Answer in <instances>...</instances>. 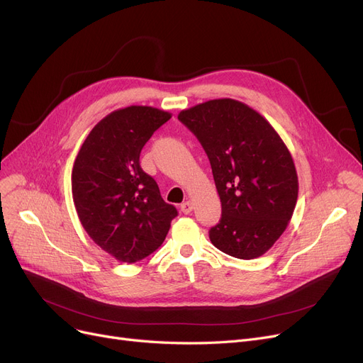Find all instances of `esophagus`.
<instances>
[{"mask_svg":"<svg viewBox=\"0 0 363 363\" xmlns=\"http://www.w3.org/2000/svg\"><path fill=\"white\" fill-rule=\"evenodd\" d=\"M193 208H194V204H193L191 201H185V203H182V204H181V212H182V213H185V215L191 213V212H193Z\"/></svg>","mask_w":363,"mask_h":363,"instance_id":"34e87169","label":"esophagus"}]
</instances>
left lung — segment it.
<instances>
[{
	"instance_id": "1",
	"label": "left lung",
	"mask_w": 363,
	"mask_h": 363,
	"mask_svg": "<svg viewBox=\"0 0 363 363\" xmlns=\"http://www.w3.org/2000/svg\"><path fill=\"white\" fill-rule=\"evenodd\" d=\"M178 119L204 148L222 203L208 237L220 252L250 260L268 252L287 228L298 194L287 145L262 114L219 99L182 110Z\"/></svg>"
}]
</instances>
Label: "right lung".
I'll return each instance as SVG.
<instances>
[{
  "mask_svg": "<svg viewBox=\"0 0 363 363\" xmlns=\"http://www.w3.org/2000/svg\"><path fill=\"white\" fill-rule=\"evenodd\" d=\"M170 118L147 106L113 111L92 128L74 160L72 194L79 220L92 241L121 262L156 252L178 216L140 164L143 147Z\"/></svg>",
  "mask_w": 363,
  "mask_h": 363,
  "instance_id": "1",
  "label": "right lung"
}]
</instances>
